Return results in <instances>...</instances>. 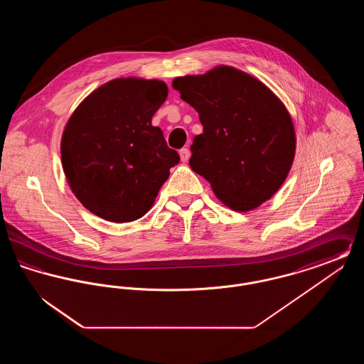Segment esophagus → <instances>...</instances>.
I'll list each match as a JSON object with an SVG mask.
<instances>
[{
  "label": "esophagus",
  "mask_w": 364,
  "mask_h": 364,
  "mask_svg": "<svg viewBox=\"0 0 364 364\" xmlns=\"http://www.w3.org/2000/svg\"><path fill=\"white\" fill-rule=\"evenodd\" d=\"M190 149L184 147V149H181V150H180V158H181V161H183V162H187V161L190 159Z\"/></svg>",
  "instance_id": "obj_1"
}]
</instances>
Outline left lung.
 Masks as SVG:
<instances>
[{"mask_svg":"<svg viewBox=\"0 0 364 364\" xmlns=\"http://www.w3.org/2000/svg\"><path fill=\"white\" fill-rule=\"evenodd\" d=\"M173 87L203 125L191 146V169L236 211L270 199L289 173L296 147L282 102L255 77L225 65L176 77Z\"/></svg>","mask_w":364,"mask_h":364,"instance_id":"8db88e82","label":"left lung"}]
</instances>
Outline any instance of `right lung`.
I'll use <instances>...</instances> for the list:
<instances>
[{
    "label": "right lung",
    "mask_w": 364,
    "mask_h": 364,
    "mask_svg": "<svg viewBox=\"0 0 364 364\" xmlns=\"http://www.w3.org/2000/svg\"><path fill=\"white\" fill-rule=\"evenodd\" d=\"M168 97L159 80L116 79L79 105L61 140L70 190L92 214L112 223L144 215L180 156L151 119Z\"/></svg>",
    "instance_id": "right-lung-1"
}]
</instances>
